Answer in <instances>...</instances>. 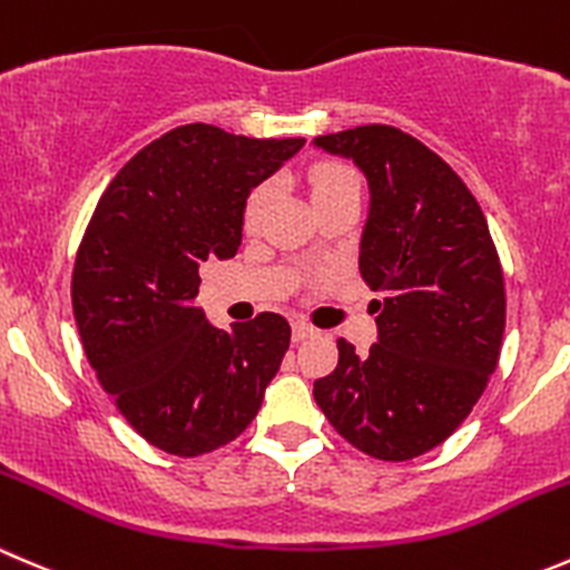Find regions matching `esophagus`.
<instances>
[{
	"label": "esophagus",
	"instance_id": "esophagus-1",
	"mask_svg": "<svg viewBox=\"0 0 570 570\" xmlns=\"http://www.w3.org/2000/svg\"><path fill=\"white\" fill-rule=\"evenodd\" d=\"M314 334H317V328H314L312 323H306V320H295V323H292V340L295 342L308 340V336Z\"/></svg>",
	"mask_w": 570,
	"mask_h": 570
}]
</instances>
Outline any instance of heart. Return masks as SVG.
Listing matches in <instances>:
<instances>
[{
  "mask_svg": "<svg viewBox=\"0 0 570 570\" xmlns=\"http://www.w3.org/2000/svg\"><path fill=\"white\" fill-rule=\"evenodd\" d=\"M306 184L314 206L325 203L328 197L342 195V191H358L356 173L351 167H342V164H314L306 175ZM269 203H273V184L253 186L250 195L245 197V208H242V225H245L247 234L262 228Z\"/></svg>",
  "mask_w": 570,
  "mask_h": 570,
  "instance_id": "b5f03b06",
  "label": "heart"
}]
</instances>
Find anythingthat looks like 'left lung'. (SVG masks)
I'll return each mask as SVG.
<instances>
[{
	"mask_svg": "<svg viewBox=\"0 0 570 570\" xmlns=\"http://www.w3.org/2000/svg\"><path fill=\"white\" fill-rule=\"evenodd\" d=\"M353 158L370 186L358 273L373 301L379 342L358 356L336 340L334 373L314 401L367 456L406 462L438 449L482 397L507 323L504 269L488 219L465 180L434 150L392 125L317 136Z\"/></svg>",
	"mask_w": 570,
	"mask_h": 570,
	"instance_id": "obj_1",
	"label": "left lung"
}]
</instances>
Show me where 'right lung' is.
<instances>
[{"instance_id": "add662e5", "label": "right lung", "mask_w": 570, "mask_h": 570, "mask_svg": "<svg viewBox=\"0 0 570 570\" xmlns=\"http://www.w3.org/2000/svg\"><path fill=\"white\" fill-rule=\"evenodd\" d=\"M303 138L175 127L138 150L99 197L77 247L71 306L99 384L156 449L200 456L239 438L278 373L281 314L214 328L191 306L208 258H234L253 186Z\"/></svg>"}]
</instances>
